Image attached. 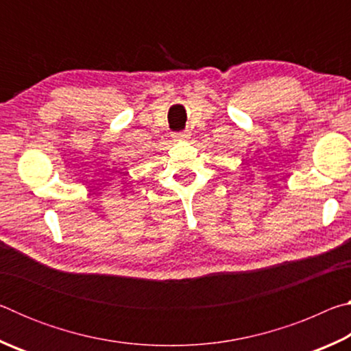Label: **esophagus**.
<instances>
[{
  "label": "esophagus",
  "instance_id": "34e87169",
  "mask_svg": "<svg viewBox=\"0 0 351 351\" xmlns=\"http://www.w3.org/2000/svg\"><path fill=\"white\" fill-rule=\"evenodd\" d=\"M173 136H175V138H176V139H189V136H190V133H189V132H187V130H186V132H180V133H175Z\"/></svg>",
  "mask_w": 351,
  "mask_h": 351
}]
</instances>
